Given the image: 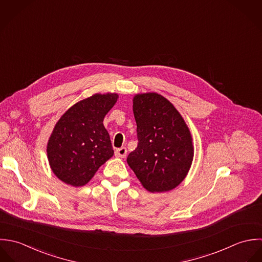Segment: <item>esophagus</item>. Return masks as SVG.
Returning a JSON list of instances; mask_svg holds the SVG:
<instances>
[{"label": "esophagus", "instance_id": "obj_1", "mask_svg": "<svg viewBox=\"0 0 262 262\" xmlns=\"http://www.w3.org/2000/svg\"><path fill=\"white\" fill-rule=\"evenodd\" d=\"M126 153H127L126 149L124 147H121V148H119L115 151V156L116 157L124 158L126 156Z\"/></svg>", "mask_w": 262, "mask_h": 262}]
</instances>
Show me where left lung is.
I'll use <instances>...</instances> for the list:
<instances>
[{
    "instance_id": "8db88e82",
    "label": "left lung",
    "mask_w": 262,
    "mask_h": 262,
    "mask_svg": "<svg viewBox=\"0 0 262 262\" xmlns=\"http://www.w3.org/2000/svg\"><path fill=\"white\" fill-rule=\"evenodd\" d=\"M133 107L138 147L127 156V164L147 190H171L191 166L190 132L176 108L157 93L135 96Z\"/></svg>"
}]
</instances>
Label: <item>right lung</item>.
<instances>
[{"mask_svg": "<svg viewBox=\"0 0 262 262\" xmlns=\"http://www.w3.org/2000/svg\"><path fill=\"white\" fill-rule=\"evenodd\" d=\"M117 97L95 94L72 106L55 124L47 151L53 173L64 183L85 185L112 157L103 119Z\"/></svg>", "mask_w": 262, "mask_h": 262, "instance_id": "add662e5", "label": "right lung"}]
</instances>
